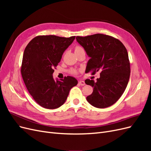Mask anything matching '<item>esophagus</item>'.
Masks as SVG:
<instances>
[{
  "label": "esophagus",
  "mask_w": 151,
  "mask_h": 151,
  "mask_svg": "<svg viewBox=\"0 0 151 151\" xmlns=\"http://www.w3.org/2000/svg\"><path fill=\"white\" fill-rule=\"evenodd\" d=\"M78 84L81 86H84L85 85V83H84V81H79Z\"/></svg>",
  "instance_id": "34e87169"
}]
</instances>
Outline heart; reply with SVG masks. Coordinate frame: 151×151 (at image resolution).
I'll return each instance as SVG.
<instances>
[{
  "label": "heart",
  "mask_w": 151,
  "mask_h": 151,
  "mask_svg": "<svg viewBox=\"0 0 151 151\" xmlns=\"http://www.w3.org/2000/svg\"><path fill=\"white\" fill-rule=\"evenodd\" d=\"M81 49H83V48H82L80 47H76V48H75V52L79 51V50H81ZM71 72L72 73V74H76V71L74 70H72L71 71Z\"/></svg>",
  "instance_id": "heart-1"
}]
</instances>
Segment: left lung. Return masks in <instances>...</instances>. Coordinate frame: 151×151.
I'll list each match as a JSON object with an SVG mask.
<instances>
[{"instance_id": "obj_1", "label": "left lung", "mask_w": 151, "mask_h": 151, "mask_svg": "<svg viewBox=\"0 0 151 151\" xmlns=\"http://www.w3.org/2000/svg\"><path fill=\"white\" fill-rule=\"evenodd\" d=\"M77 42L84 48L90 59L86 72H101L96 81L86 79L93 87V92L86 98L92 106L104 108L115 104L122 96L129 83L130 74L127 50L123 44L112 36L95 34L77 36Z\"/></svg>"}]
</instances>
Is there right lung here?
Returning a JSON list of instances; mask_svg holds the SVG:
<instances>
[{
	"label": "right lung",
	"mask_w": 151,
	"mask_h": 151,
	"mask_svg": "<svg viewBox=\"0 0 151 151\" xmlns=\"http://www.w3.org/2000/svg\"><path fill=\"white\" fill-rule=\"evenodd\" d=\"M76 36H38L27 45L22 57L21 75L29 94L41 106L55 109L61 106L69 91L78 83L71 76L64 79L53 77L54 68Z\"/></svg>",
	"instance_id": "add662e5"
}]
</instances>
